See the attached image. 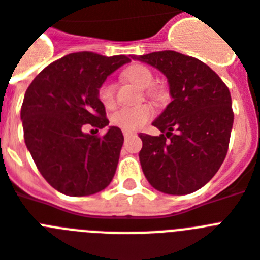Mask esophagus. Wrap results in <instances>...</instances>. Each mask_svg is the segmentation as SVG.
<instances>
[{"label": "esophagus", "instance_id": "esophagus-1", "mask_svg": "<svg viewBox=\"0 0 260 260\" xmlns=\"http://www.w3.org/2000/svg\"><path fill=\"white\" fill-rule=\"evenodd\" d=\"M122 134H124V138H129L131 135H132V132H129V131H124V132H122Z\"/></svg>", "mask_w": 260, "mask_h": 260}]
</instances>
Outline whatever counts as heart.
Wrapping results in <instances>:
<instances>
[{
  "instance_id": "1",
  "label": "heart",
  "mask_w": 260,
  "mask_h": 260,
  "mask_svg": "<svg viewBox=\"0 0 260 260\" xmlns=\"http://www.w3.org/2000/svg\"><path fill=\"white\" fill-rule=\"evenodd\" d=\"M126 78L139 85L143 89H146L147 95L150 97H159L160 91L158 87L151 86L154 82V74L152 71L144 64H134L125 71ZM98 100L105 108H113L116 104V86L109 79L101 83L97 91ZM154 114L152 108L148 105H138L128 106V108H121L116 110L112 116V122L114 125L125 131H136L140 129L150 121Z\"/></svg>"
}]
</instances>
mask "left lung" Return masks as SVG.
<instances>
[{
    "label": "left lung",
    "instance_id": "8db88e82",
    "mask_svg": "<svg viewBox=\"0 0 260 260\" xmlns=\"http://www.w3.org/2000/svg\"><path fill=\"white\" fill-rule=\"evenodd\" d=\"M132 58L162 71L173 97L152 122L162 135H139L143 173L159 191L193 193L213 178L226 156L234 124L230 89L193 56L158 51Z\"/></svg>",
    "mask_w": 260,
    "mask_h": 260
}]
</instances>
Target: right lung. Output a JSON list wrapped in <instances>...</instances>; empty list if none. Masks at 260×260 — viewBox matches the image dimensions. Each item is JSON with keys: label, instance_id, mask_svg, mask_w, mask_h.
Wrapping results in <instances>:
<instances>
[{"label": "right lung", "instance_id": "obj_1", "mask_svg": "<svg viewBox=\"0 0 260 260\" xmlns=\"http://www.w3.org/2000/svg\"><path fill=\"white\" fill-rule=\"evenodd\" d=\"M128 62L125 55L74 52L48 64L26 89L21 106L26 148L43 178L60 193L90 196L113 179L124 143L121 129L110 126L104 136L83 129L109 124L98 87Z\"/></svg>", "mask_w": 260, "mask_h": 260}]
</instances>
